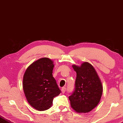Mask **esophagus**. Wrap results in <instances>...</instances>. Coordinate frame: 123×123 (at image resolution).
Instances as JSON below:
<instances>
[{
	"mask_svg": "<svg viewBox=\"0 0 123 123\" xmlns=\"http://www.w3.org/2000/svg\"><path fill=\"white\" fill-rule=\"evenodd\" d=\"M61 91H62V93H64L65 91H66V87H62V89H61Z\"/></svg>",
	"mask_w": 123,
	"mask_h": 123,
	"instance_id": "esophagus-1",
	"label": "esophagus"
}]
</instances>
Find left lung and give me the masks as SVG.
Instances as JSON below:
<instances>
[{
	"label": "left lung",
	"instance_id": "left-lung-1",
	"mask_svg": "<svg viewBox=\"0 0 123 123\" xmlns=\"http://www.w3.org/2000/svg\"><path fill=\"white\" fill-rule=\"evenodd\" d=\"M72 67L76 72L75 88L69 97L71 107L79 113H86L96 107L100 101L103 91L97 71L89 62H85Z\"/></svg>",
	"mask_w": 123,
	"mask_h": 123
}]
</instances>
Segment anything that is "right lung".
Returning <instances> with one entry per match:
<instances>
[{
  "label": "right lung",
  "mask_w": 123,
  "mask_h": 123,
  "mask_svg": "<svg viewBox=\"0 0 123 123\" xmlns=\"http://www.w3.org/2000/svg\"><path fill=\"white\" fill-rule=\"evenodd\" d=\"M54 62L44 57L34 62L27 67L23 80V88L27 102L38 111L52 106L55 97L61 93L52 76Z\"/></svg>",
  "instance_id": "right-lung-1"
}]
</instances>
